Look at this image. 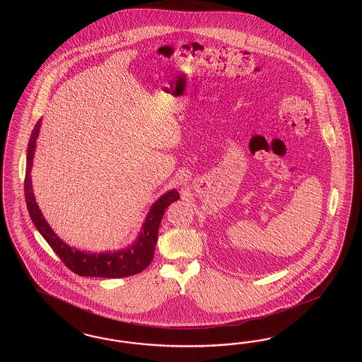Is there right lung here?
I'll return each mask as SVG.
<instances>
[{"label":"right lung","instance_id":"right-lung-1","mask_svg":"<svg viewBox=\"0 0 362 362\" xmlns=\"http://www.w3.org/2000/svg\"><path fill=\"white\" fill-rule=\"evenodd\" d=\"M41 121L37 122L34 127L29 146H28V163H26V175H25V200L30 219L33 220L35 228L49 243L55 255L62 260L66 267L79 276H90V277H105V279H121L132 274H139L146 269L155 252V244L158 240V230L162 218L165 215V209L179 199V194L175 189L168 191L160 199L153 203L150 209L147 219L143 224V232L138 241L126 251H119L114 253H85L76 251L66 245L61 240L49 224L44 219L41 211L38 209L35 199H34L33 189H32V180H30V170L33 163L34 148H35V139L40 132Z\"/></svg>","mask_w":362,"mask_h":362}]
</instances>
